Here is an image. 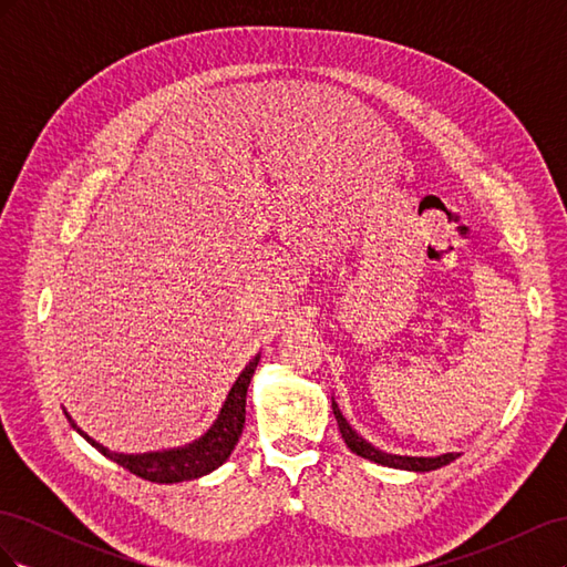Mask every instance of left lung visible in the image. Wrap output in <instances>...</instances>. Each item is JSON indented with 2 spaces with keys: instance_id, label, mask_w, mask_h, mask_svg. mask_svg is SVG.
I'll return each mask as SVG.
<instances>
[{
  "instance_id": "8db88e82",
  "label": "left lung",
  "mask_w": 567,
  "mask_h": 567,
  "mask_svg": "<svg viewBox=\"0 0 567 567\" xmlns=\"http://www.w3.org/2000/svg\"><path fill=\"white\" fill-rule=\"evenodd\" d=\"M331 409H333V416L338 421V431L342 435V440H346V444L350 447V452H354L357 456L362 458H369L373 463H381V466H388V468H400V471H414V473H427V471H437L442 466H447V463L456 461L461 454H440V456H402V454H390V452H383L379 447H373V444L369 440H364L362 435H359L354 427L348 423V419L342 416V411L338 406V402L331 398Z\"/></svg>"
}]
</instances>
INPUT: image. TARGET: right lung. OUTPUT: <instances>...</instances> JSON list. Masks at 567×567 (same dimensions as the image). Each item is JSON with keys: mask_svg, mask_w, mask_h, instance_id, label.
Wrapping results in <instances>:
<instances>
[{"mask_svg": "<svg viewBox=\"0 0 567 567\" xmlns=\"http://www.w3.org/2000/svg\"><path fill=\"white\" fill-rule=\"evenodd\" d=\"M257 362H260V354H255L246 369L238 373L236 383L231 385L225 404H221L217 419L213 425L205 431L200 437L194 442H186L182 447H169V450H158V452H144V454H123V452H111L104 444L90 437L87 433L78 427L73 416L65 411V419L71 421L75 431L87 440L94 450H99L106 458H111L117 466L127 468L130 473L140 475L148 483H161V485H175L184 483V480H196L213 473L219 468L221 463L229 458L234 452L238 437L244 433V423H246V394L252 373L257 369Z\"/></svg>", "mask_w": 567, "mask_h": 567, "instance_id": "obj_1", "label": "right lung"}]
</instances>
